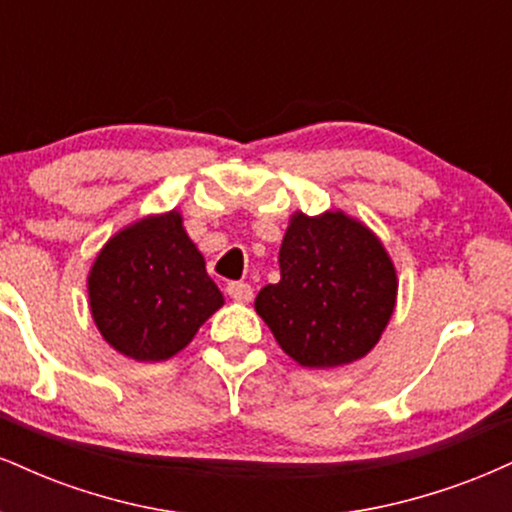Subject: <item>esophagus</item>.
Returning <instances> with one entry per match:
<instances>
[{
    "label": "esophagus",
    "mask_w": 512,
    "mask_h": 512,
    "mask_svg": "<svg viewBox=\"0 0 512 512\" xmlns=\"http://www.w3.org/2000/svg\"><path fill=\"white\" fill-rule=\"evenodd\" d=\"M226 291H228V296H231L236 303H250L252 301V286L243 284V281H233V284H228Z\"/></svg>",
    "instance_id": "1"
}]
</instances>
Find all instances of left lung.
Returning a JSON list of instances; mask_svg holds the SVG:
<instances>
[{
	"instance_id": "8db88e82",
	"label": "left lung",
	"mask_w": 512,
	"mask_h": 512,
	"mask_svg": "<svg viewBox=\"0 0 512 512\" xmlns=\"http://www.w3.org/2000/svg\"><path fill=\"white\" fill-rule=\"evenodd\" d=\"M279 269V284L257 293L255 310L298 366H349L380 342L399 281L383 240L366 223L342 209L296 211Z\"/></svg>"
}]
</instances>
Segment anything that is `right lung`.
Here are the masks:
<instances>
[{
	"mask_svg": "<svg viewBox=\"0 0 512 512\" xmlns=\"http://www.w3.org/2000/svg\"><path fill=\"white\" fill-rule=\"evenodd\" d=\"M88 305L101 337L134 361H168L223 305L178 209L120 228L88 269Z\"/></svg>",
	"mask_w": 512,
	"mask_h": 512,
	"instance_id": "1",
	"label": "right lung"
}]
</instances>
